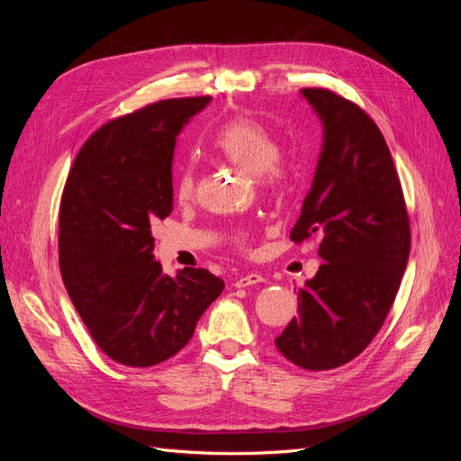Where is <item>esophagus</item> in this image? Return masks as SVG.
I'll use <instances>...</instances> for the list:
<instances>
[{
	"label": "esophagus",
	"mask_w": 461,
	"mask_h": 461,
	"mask_svg": "<svg viewBox=\"0 0 461 461\" xmlns=\"http://www.w3.org/2000/svg\"><path fill=\"white\" fill-rule=\"evenodd\" d=\"M263 281H265V278L259 273H246V275H240L239 278H236L234 286L236 288H246V286H252V285H259Z\"/></svg>",
	"instance_id": "1"
}]
</instances>
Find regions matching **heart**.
Masks as SVG:
<instances>
[{"instance_id":"b5f03b06","label":"heart","mask_w":461,"mask_h":461,"mask_svg":"<svg viewBox=\"0 0 461 461\" xmlns=\"http://www.w3.org/2000/svg\"><path fill=\"white\" fill-rule=\"evenodd\" d=\"M213 146L222 156L242 167L244 171L259 176L263 188L278 192L286 186L288 173L281 165V146L276 138L261 122L249 117H234L222 124L213 138ZM196 192V176L192 169H185L176 180V198L190 202ZM232 242L246 246L248 234L239 230L232 234Z\"/></svg>"}]
</instances>
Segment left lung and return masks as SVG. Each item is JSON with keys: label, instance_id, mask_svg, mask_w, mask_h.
Here are the masks:
<instances>
[{"label": "left lung", "instance_id": "left-lung-1", "mask_svg": "<svg viewBox=\"0 0 461 461\" xmlns=\"http://www.w3.org/2000/svg\"><path fill=\"white\" fill-rule=\"evenodd\" d=\"M323 122V149L290 239L321 236L317 275L275 344L292 364L327 371L366 350L383 327L410 258V219L375 121L325 88H302Z\"/></svg>", "mask_w": 461, "mask_h": 461}]
</instances>
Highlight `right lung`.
I'll use <instances>...</instances> for the list:
<instances>
[{
  "label": "right lung",
  "instance_id": "add662e5",
  "mask_svg": "<svg viewBox=\"0 0 461 461\" xmlns=\"http://www.w3.org/2000/svg\"><path fill=\"white\" fill-rule=\"evenodd\" d=\"M209 100H161L105 122L67 176L61 276L92 339L117 364L151 367L173 357L225 288L207 269L169 276L153 259L151 227L173 212L176 136Z\"/></svg>",
  "mask_w": 461,
  "mask_h": 461
}]
</instances>
